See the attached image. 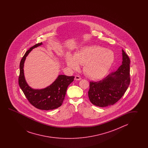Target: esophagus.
Returning <instances> with one entry per match:
<instances>
[{
	"label": "esophagus",
	"instance_id": "34e87169",
	"mask_svg": "<svg viewBox=\"0 0 148 148\" xmlns=\"http://www.w3.org/2000/svg\"><path fill=\"white\" fill-rule=\"evenodd\" d=\"M81 77L79 76V75H75V80H80L81 79Z\"/></svg>",
	"mask_w": 148,
	"mask_h": 148
}]
</instances>
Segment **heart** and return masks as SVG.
<instances>
[{
  "label": "heart",
  "instance_id": "1",
  "mask_svg": "<svg viewBox=\"0 0 148 148\" xmlns=\"http://www.w3.org/2000/svg\"><path fill=\"white\" fill-rule=\"evenodd\" d=\"M66 63L70 68L77 70L79 64H84L83 70L86 75L93 79H98L105 75L114 60L112 51L98 45L82 47L74 57L67 55Z\"/></svg>",
  "mask_w": 148,
  "mask_h": 148
}]
</instances>
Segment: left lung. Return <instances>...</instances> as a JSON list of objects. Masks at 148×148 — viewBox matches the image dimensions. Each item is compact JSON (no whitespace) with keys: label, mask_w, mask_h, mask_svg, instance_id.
I'll use <instances>...</instances> for the list:
<instances>
[{"label":"left lung","mask_w":148,"mask_h":148,"mask_svg":"<svg viewBox=\"0 0 148 148\" xmlns=\"http://www.w3.org/2000/svg\"><path fill=\"white\" fill-rule=\"evenodd\" d=\"M122 64L98 82H90L88 97L91 103L98 107L112 105L122 97L130 84V60L122 50Z\"/></svg>","instance_id":"obj_1"}]
</instances>
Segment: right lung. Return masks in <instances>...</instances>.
Masks as SVG:
<instances>
[{"label":"right lung","mask_w":148,"mask_h":148,"mask_svg":"<svg viewBox=\"0 0 148 148\" xmlns=\"http://www.w3.org/2000/svg\"><path fill=\"white\" fill-rule=\"evenodd\" d=\"M41 44H42V42L33 46L26 52L23 57L19 64L18 84L25 97L33 106L41 110H52L62 105L67 88L73 81L75 77L59 75L52 84L42 89H33L28 86L24 75V61L32 50Z\"/></svg>","instance_id":"right-lung-1"}]
</instances>
